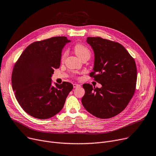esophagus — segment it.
Returning a JSON list of instances; mask_svg holds the SVG:
<instances>
[{
	"label": "esophagus",
	"instance_id": "1",
	"mask_svg": "<svg viewBox=\"0 0 156 156\" xmlns=\"http://www.w3.org/2000/svg\"><path fill=\"white\" fill-rule=\"evenodd\" d=\"M80 87V85H79V84H77V83H74L73 84V87L74 88H77V87Z\"/></svg>",
	"mask_w": 156,
	"mask_h": 156
}]
</instances>
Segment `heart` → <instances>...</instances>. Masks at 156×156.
I'll return each mask as SVG.
<instances>
[{
  "instance_id": "obj_1",
  "label": "heart",
  "mask_w": 156,
  "mask_h": 156,
  "mask_svg": "<svg viewBox=\"0 0 156 156\" xmlns=\"http://www.w3.org/2000/svg\"><path fill=\"white\" fill-rule=\"evenodd\" d=\"M74 51L80 59H82L85 57H90L91 52L89 48L83 44H77L74 47ZM67 55V52H64L62 55V60H64Z\"/></svg>"
}]
</instances>
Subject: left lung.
Returning a JSON list of instances; mask_svg holds the SVG:
<instances>
[{"mask_svg": "<svg viewBox=\"0 0 156 156\" xmlns=\"http://www.w3.org/2000/svg\"><path fill=\"white\" fill-rule=\"evenodd\" d=\"M94 52V66L90 76L101 88L85 83L81 102L85 109L101 119L115 116L123 111L133 97L137 70L135 61L121 44L101 37H88Z\"/></svg>", "mask_w": 156, "mask_h": 156, "instance_id": "8db88e82", "label": "left lung"}]
</instances>
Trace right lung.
I'll list each match as a JSON object with an SVG mask.
<instances>
[{
  "instance_id": "obj_1",
  "label": "right lung",
  "mask_w": 156,
  "mask_h": 156,
  "mask_svg": "<svg viewBox=\"0 0 156 156\" xmlns=\"http://www.w3.org/2000/svg\"><path fill=\"white\" fill-rule=\"evenodd\" d=\"M71 41L55 37L28 45L16 62L12 73V87L22 109L37 119H48L61 111L72 90L71 83L52 85L54 69L59 68L61 52Z\"/></svg>"
}]
</instances>
